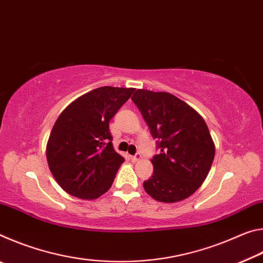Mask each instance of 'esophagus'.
<instances>
[{
  "label": "esophagus",
  "instance_id": "esophagus-1",
  "mask_svg": "<svg viewBox=\"0 0 263 263\" xmlns=\"http://www.w3.org/2000/svg\"><path fill=\"white\" fill-rule=\"evenodd\" d=\"M140 160H141V153H139V152L136 153V154L132 157V161H133V162H138V161H140Z\"/></svg>",
  "mask_w": 263,
  "mask_h": 263
}]
</instances>
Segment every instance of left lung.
<instances>
[{"mask_svg": "<svg viewBox=\"0 0 263 263\" xmlns=\"http://www.w3.org/2000/svg\"><path fill=\"white\" fill-rule=\"evenodd\" d=\"M131 99L158 139L160 151L151 160L154 171L144 182L145 191L159 202L183 201L202 185L215 158L206 123L169 92L138 89Z\"/></svg>", "mask_w": 263, "mask_h": 263, "instance_id": "1", "label": "left lung"}]
</instances>
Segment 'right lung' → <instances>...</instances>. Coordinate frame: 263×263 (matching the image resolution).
Segmentation results:
<instances>
[{"mask_svg":"<svg viewBox=\"0 0 263 263\" xmlns=\"http://www.w3.org/2000/svg\"><path fill=\"white\" fill-rule=\"evenodd\" d=\"M135 88L101 87L73 101L53 125L46 145L52 175L66 193L96 199L110 189L124 162L114 149L109 122Z\"/></svg>","mask_w":263,"mask_h":263,"instance_id":"obj_1","label":"right lung"}]
</instances>
